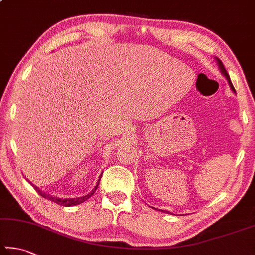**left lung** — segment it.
Masks as SVG:
<instances>
[{"mask_svg":"<svg viewBox=\"0 0 255 255\" xmlns=\"http://www.w3.org/2000/svg\"><path fill=\"white\" fill-rule=\"evenodd\" d=\"M214 59L216 60V62H217V66H219V69H220L221 73H222V75H223V76L225 77V79L228 80V82H229V86H230V88H231V90H232V91L234 92V94L237 95V91H235V89H234V87H233V85H232V81H231V79H230V76H229V73L226 72L225 68H224V66H223V63H222V61H221V60H220L219 58L214 57ZM161 212H164V213H167V214H170V212H168V211H164V210H161Z\"/></svg>","mask_w":255,"mask_h":255,"instance_id":"obj_1","label":"left lung"}]
</instances>
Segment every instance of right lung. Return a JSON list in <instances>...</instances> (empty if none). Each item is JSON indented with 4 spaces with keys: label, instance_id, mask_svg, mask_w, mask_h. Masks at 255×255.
Wrapping results in <instances>:
<instances>
[{
    "label": "right lung",
    "instance_id": "obj_1",
    "mask_svg": "<svg viewBox=\"0 0 255 255\" xmlns=\"http://www.w3.org/2000/svg\"><path fill=\"white\" fill-rule=\"evenodd\" d=\"M101 175H103V173H101ZM101 175L99 176L98 183H97V185H96V186L94 187V189H92L90 193H88L87 195H85V196H80V197H76V198H60V197H55L53 195H50V194H47L45 192H42V191H41V189H39V187H36L34 184H32L31 182H29V180H27V182H29L32 185V186L34 187L35 191L38 192L41 196H43L44 198H47V200H49L51 202L57 203V204H59V205L69 207V206H75V205H78V204H81V203H83L86 200H88V198L94 195V193L96 192V189H97V187H98V185H99Z\"/></svg>",
    "mask_w": 255,
    "mask_h": 255
}]
</instances>
